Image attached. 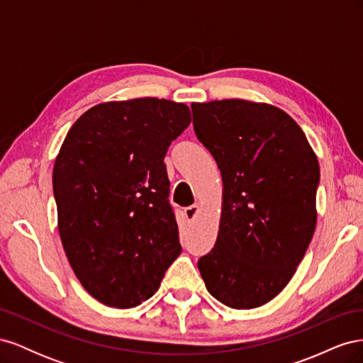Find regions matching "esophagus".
<instances>
[{
    "instance_id": "1",
    "label": "esophagus",
    "mask_w": 363,
    "mask_h": 363,
    "mask_svg": "<svg viewBox=\"0 0 363 363\" xmlns=\"http://www.w3.org/2000/svg\"><path fill=\"white\" fill-rule=\"evenodd\" d=\"M199 212H200V207L196 204H192V206L184 208V215H186V218H188V221H194L196 213H199Z\"/></svg>"
}]
</instances>
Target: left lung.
I'll use <instances>...</instances> for the list:
<instances>
[{
  "label": "left lung",
  "instance_id": "1",
  "mask_svg": "<svg viewBox=\"0 0 363 363\" xmlns=\"http://www.w3.org/2000/svg\"><path fill=\"white\" fill-rule=\"evenodd\" d=\"M191 107L195 135L224 184L216 244L199 269L218 301L255 309L283 291L311 244L320 164L279 107L245 100Z\"/></svg>",
  "mask_w": 363,
  "mask_h": 363
}]
</instances>
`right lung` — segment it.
I'll return each mask as SVG.
<instances>
[{
	"mask_svg": "<svg viewBox=\"0 0 363 363\" xmlns=\"http://www.w3.org/2000/svg\"><path fill=\"white\" fill-rule=\"evenodd\" d=\"M189 124L183 103L136 98L94 106L63 140L52 169L60 239L106 306L148 300L182 252L163 159Z\"/></svg>",
	"mask_w": 363,
	"mask_h": 363,
	"instance_id": "add662e5",
	"label": "right lung"
}]
</instances>
